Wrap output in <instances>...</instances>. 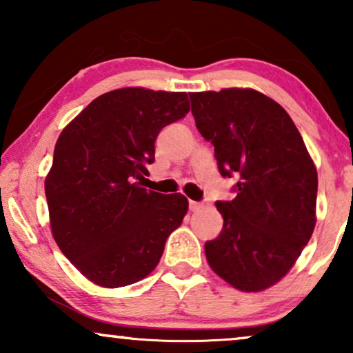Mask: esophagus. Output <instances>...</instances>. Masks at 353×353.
Instances as JSON below:
<instances>
[{
    "label": "esophagus",
    "mask_w": 353,
    "mask_h": 353,
    "mask_svg": "<svg viewBox=\"0 0 353 353\" xmlns=\"http://www.w3.org/2000/svg\"><path fill=\"white\" fill-rule=\"evenodd\" d=\"M189 209L192 210V212H199V210L204 209V204H201V202H196V201H189Z\"/></svg>",
    "instance_id": "obj_1"
}]
</instances>
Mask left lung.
Masks as SVG:
<instances>
[{
	"label": "left lung",
	"instance_id": "left-lung-1",
	"mask_svg": "<svg viewBox=\"0 0 353 353\" xmlns=\"http://www.w3.org/2000/svg\"><path fill=\"white\" fill-rule=\"evenodd\" d=\"M189 96L219 172L239 177L237 196L216 202L224 225L205 242V257L234 289L261 292L287 275L310 241L317 169L294 121L269 96L250 88Z\"/></svg>",
	"mask_w": 353,
	"mask_h": 353
}]
</instances>
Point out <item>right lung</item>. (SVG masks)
Returning <instances> with one entry per match:
<instances>
[{
	"label": "right lung",
	"instance_id": "1",
	"mask_svg": "<svg viewBox=\"0 0 353 353\" xmlns=\"http://www.w3.org/2000/svg\"><path fill=\"white\" fill-rule=\"evenodd\" d=\"M189 112L185 92L121 88L63 129L44 181L51 232L88 281L116 289L159 264L189 202L141 188L161 129Z\"/></svg>",
	"mask_w": 353,
	"mask_h": 353
}]
</instances>
